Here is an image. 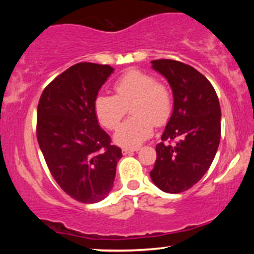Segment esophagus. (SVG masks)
I'll return each instance as SVG.
<instances>
[{"instance_id": "esophagus-1", "label": "esophagus", "mask_w": 254, "mask_h": 254, "mask_svg": "<svg viewBox=\"0 0 254 254\" xmlns=\"http://www.w3.org/2000/svg\"><path fill=\"white\" fill-rule=\"evenodd\" d=\"M122 151H123L124 155H127V154L133 153V151H138V148H123Z\"/></svg>"}]
</instances>
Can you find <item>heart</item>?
<instances>
[{
  "label": "heart",
  "instance_id": "b5f03b06",
  "mask_svg": "<svg viewBox=\"0 0 254 254\" xmlns=\"http://www.w3.org/2000/svg\"><path fill=\"white\" fill-rule=\"evenodd\" d=\"M116 95L100 93L94 100L98 121L109 130H115L127 115V119L115 133L116 143L133 148L153 135L154 125L162 127L173 111V95L167 84L159 82L154 75L139 69L125 71L113 84Z\"/></svg>",
  "mask_w": 254,
  "mask_h": 254
}]
</instances>
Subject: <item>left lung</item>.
<instances>
[{"instance_id": "obj_1", "label": "left lung", "mask_w": 254, "mask_h": 254, "mask_svg": "<svg viewBox=\"0 0 254 254\" xmlns=\"http://www.w3.org/2000/svg\"><path fill=\"white\" fill-rule=\"evenodd\" d=\"M151 64L170 82L174 109L162 142L156 144L150 178L160 190L180 193L202 179L216 155L221 107L212 84L191 65L173 60H155Z\"/></svg>"}]
</instances>
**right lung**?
I'll return each mask as SVG.
<instances>
[{"mask_svg": "<svg viewBox=\"0 0 254 254\" xmlns=\"http://www.w3.org/2000/svg\"><path fill=\"white\" fill-rule=\"evenodd\" d=\"M113 72L107 64L77 63L52 80L40 95L37 139L51 176L81 203L109 194L123 154L99 127L94 100Z\"/></svg>", "mask_w": 254, "mask_h": 254, "instance_id": "1", "label": "right lung"}]
</instances>
